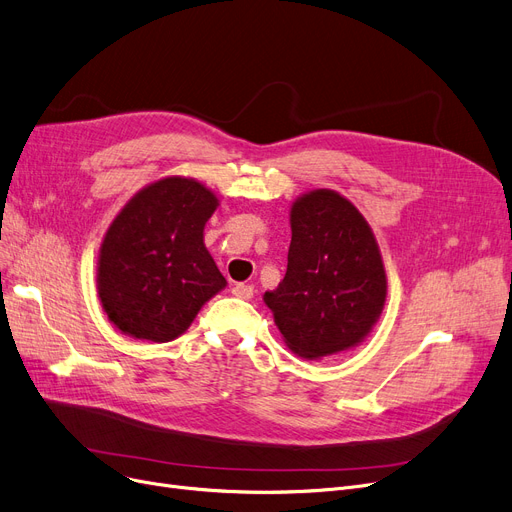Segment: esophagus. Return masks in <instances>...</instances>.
Instances as JSON below:
<instances>
[{
  "label": "esophagus",
  "instance_id": "esophagus-1",
  "mask_svg": "<svg viewBox=\"0 0 512 512\" xmlns=\"http://www.w3.org/2000/svg\"><path fill=\"white\" fill-rule=\"evenodd\" d=\"M253 292H255V288H253L251 284H234V288H232V294H234V297H238V299H245V301L253 299Z\"/></svg>",
  "mask_w": 512,
  "mask_h": 512
}]
</instances>
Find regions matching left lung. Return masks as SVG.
I'll return each mask as SVG.
<instances>
[{
    "instance_id": "obj_1",
    "label": "left lung",
    "mask_w": 512,
    "mask_h": 512,
    "mask_svg": "<svg viewBox=\"0 0 512 512\" xmlns=\"http://www.w3.org/2000/svg\"><path fill=\"white\" fill-rule=\"evenodd\" d=\"M290 228L286 276L263 294L286 346L307 361L359 346L388 294L367 220L340 193L315 188L292 203Z\"/></svg>"
}]
</instances>
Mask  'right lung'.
I'll return each instance as SVG.
<instances>
[{
  "instance_id": "add662e5",
  "label": "right lung",
  "mask_w": 512,
  "mask_h": 512,
  "mask_svg": "<svg viewBox=\"0 0 512 512\" xmlns=\"http://www.w3.org/2000/svg\"><path fill=\"white\" fill-rule=\"evenodd\" d=\"M220 201L195 178L168 176L134 195L107 228L97 261V294L126 336L170 342L226 288L203 230Z\"/></svg>"
}]
</instances>
